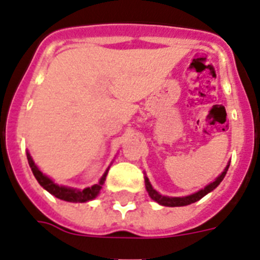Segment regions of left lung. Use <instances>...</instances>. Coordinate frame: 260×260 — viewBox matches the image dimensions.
<instances>
[{
    "mask_svg": "<svg viewBox=\"0 0 260 260\" xmlns=\"http://www.w3.org/2000/svg\"><path fill=\"white\" fill-rule=\"evenodd\" d=\"M229 165H230V162L226 165V168L224 169V171H222V173H221L220 175H218V177L213 180V182H211L209 184H207L204 188L199 189L198 192L191 193V195L180 196V198H173V196L161 195V193L157 192V191L153 188V186L150 184V182H149V179L146 175H145V188H146V191H148L149 196L152 198V200L157 202L159 205H164V207H184V205L192 204V203L198 202V200H200L202 198H204L207 193L212 192V191H213V189L216 188V187H217L221 182H222L224 177L226 175L228 169H229Z\"/></svg>",
    "mask_w": 260,
    "mask_h": 260,
    "instance_id": "8db88e82",
    "label": "left lung"
}]
</instances>
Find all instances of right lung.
<instances>
[{"mask_svg":"<svg viewBox=\"0 0 260 260\" xmlns=\"http://www.w3.org/2000/svg\"><path fill=\"white\" fill-rule=\"evenodd\" d=\"M27 159H28V165H30L31 170H32L34 177L36 178V180L39 182V184L43 188L47 189L55 198L71 203H86L92 200V199H95L99 195V192H101V189H102L106 177H107L108 169H110V166H108V169L105 171V174H103L102 178L99 179V182L96 184H94L91 187H87V188L77 189L73 188V187L58 186L57 183H55L51 178L47 177L46 174H43L42 170L36 166V164L34 162L32 157H31V154L28 152H27Z\"/></svg>","mask_w":260,"mask_h":260,"instance_id":"right-lung-1","label":"right lung"}]
</instances>
